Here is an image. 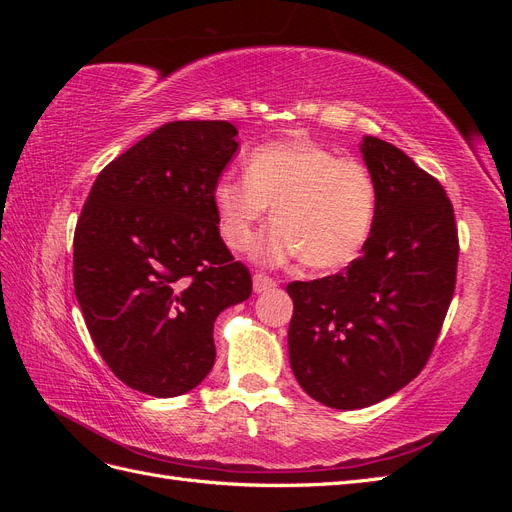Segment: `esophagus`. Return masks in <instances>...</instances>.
Returning a JSON list of instances; mask_svg holds the SVG:
<instances>
[{"label": "esophagus", "instance_id": "1", "mask_svg": "<svg viewBox=\"0 0 512 512\" xmlns=\"http://www.w3.org/2000/svg\"><path fill=\"white\" fill-rule=\"evenodd\" d=\"M275 286H277V282L273 280V277H269L265 273H256L254 275V290L256 292H267V290H271Z\"/></svg>", "mask_w": 512, "mask_h": 512}]
</instances>
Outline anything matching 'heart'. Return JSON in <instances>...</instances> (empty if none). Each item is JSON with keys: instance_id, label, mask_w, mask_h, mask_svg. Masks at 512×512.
Instances as JSON below:
<instances>
[{"instance_id": "1", "label": "heart", "mask_w": 512, "mask_h": 512, "mask_svg": "<svg viewBox=\"0 0 512 512\" xmlns=\"http://www.w3.org/2000/svg\"><path fill=\"white\" fill-rule=\"evenodd\" d=\"M211 198L220 235L237 252L252 245L273 205L275 222L254 247L265 265L303 258L314 269L344 267L363 250L378 213L371 170L312 141L256 147L245 175L224 173Z\"/></svg>"}]
</instances>
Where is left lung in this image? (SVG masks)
<instances>
[{
    "label": "left lung",
    "instance_id": "obj_1",
    "mask_svg": "<svg viewBox=\"0 0 512 512\" xmlns=\"http://www.w3.org/2000/svg\"><path fill=\"white\" fill-rule=\"evenodd\" d=\"M361 151L378 185L363 254L342 273L286 286L294 378L337 410L374 406L421 374L457 282L455 211L440 181L382 138L365 136Z\"/></svg>",
    "mask_w": 512,
    "mask_h": 512
}]
</instances>
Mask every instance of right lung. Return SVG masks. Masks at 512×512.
<instances>
[{"label":"right lung","instance_id":"right-lung-1","mask_svg":"<svg viewBox=\"0 0 512 512\" xmlns=\"http://www.w3.org/2000/svg\"><path fill=\"white\" fill-rule=\"evenodd\" d=\"M228 121H170L91 185L74 230V294L108 369L177 397L215 363L213 322L252 294L220 237L213 185L235 156Z\"/></svg>","mask_w":512,"mask_h":512}]
</instances>
